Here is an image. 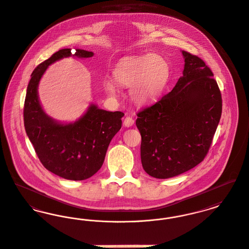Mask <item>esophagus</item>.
<instances>
[{"label":"esophagus","mask_w":249,"mask_h":249,"mask_svg":"<svg viewBox=\"0 0 249 249\" xmlns=\"http://www.w3.org/2000/svg\"><path fill=\"white\" fill-rule=\"evenodd\" d=\"M124 124L126 126V127H130V126H132L133 124H134V119H133L132 117L127 116L124 118Z\"/></svg>","instance_id":"34e87169"}]
</instances>
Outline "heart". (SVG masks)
Here are the masks:
<instances>
[{
  "label": "heart",
  "mask_w": 249,
  "mask_h": 249,
  "mask_svg": "<svg viewBox=\"0 0 249 249\" xmlns=\"http://www.w3.org/2000/svg\"><path fill=\"white\" fill-rule=\"evenodd\" d=\"M115 83L130 88V96L139 105H146L158 99L165 89L170 77V67L159 54H143L122 58L112 72ZM109 94L117 90L111 84L107 85Z\"/></svg>",
  "instance_id": "1"
}]
</instances>
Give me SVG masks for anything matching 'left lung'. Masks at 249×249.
<instances>
[{"label":"left lung","mask_w":249,"mask_h":249,"mask_svg":"<svg viewBox=\"0 0 249 249\" xmlns=\"http://www.w3.org/2000/svg\"><path fill=\"white\" fill-rule=\"evenodd\" d=\"M183 76L154 105L137 113L144 171L156 178L185 173L204 160L222 114V95L212 70L182 51Z\"/></svg>","instance_id":"8db88e82"}]
</instances>
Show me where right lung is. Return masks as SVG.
Here are the masks:
<instances>
[{"instance_id": "right-lung-1", "label": "right lung", "mask_w": 249, "mask_h": 249, "mask_svg": "<svg viewBox=\"0 0 249 249\" xmlns=\"http://www.w3.org/2000/svg\"><path fill=\"white\" fill-rule=\"evenodd\" d=\"M71 49H62L35 69L27 86L23 107L26 134L42 165L69 180H84L98 172L110 141L122 127L121 111H107L91 105L73 124H61L47 116L37 97V85L52 63L71 56ZM73 55L91 57L92 52L77 49Z\"/></svg>"}]
</instances>
